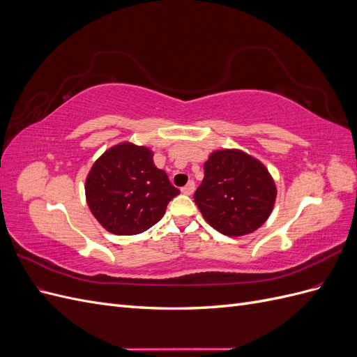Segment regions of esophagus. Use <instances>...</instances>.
<instances>
[{
    "mask_svg": "<svg viewBox=\"0 0 357 357\" xmlns=\"http://www.w3.org/2000/svg\"><path fill=\"white\" fill-rule=\"evenodd\" d=\"M181 192L185 193V195H192V193L195 192V183L189 181L185 188H181Z\"/></svg>",
    "mask_w": 357,
    "mask_h": 357,
    "instance_id": "1",
    "label": "esophagus"
}]
</instances>
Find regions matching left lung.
I'll use <instances>...</instances> for the list:
<instances>
[{
  "label": "left lung",
  "instance_id": "8db88e82",
  "mask_svg": "<svg viewBox=\"0 0 357 357\" xmlns=\"http://www.w3.org/2000/svg\"><path fill=\"white\" fill-rule=\"evenodd\" d=\"M275 197V183L262 162L238 149H223L204 164V180L193 199L214 229L241 236L266 222Z\"/></svg>",
  "mask_w": 357,
  "mask_h": 357
}]
</instances>
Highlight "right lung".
Wrapping results in <instances>:
<instances>
[{"instance_id": "1", "label": "right lung", "mask_w": 357, "mask_h": 357, "mask_svg": "<svg viewBox=\"0 0 357 357\" xmlns=\"http://www.w3.org/2000/svg\"><path fill=\"white\" fill-rule=\"evenodd\" d=\"M84 192L95 219L114 235L152 228L180 193L155 167L152 150L132 143L113 146L95 160Z\"/></svg>"}]
</instances>
